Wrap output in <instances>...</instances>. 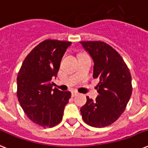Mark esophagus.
<instances>
[{"instance_id": "1", "label": "esophagus", "mask_w": 148, "mask_h": 148, "mask_svg": "<svg viewBox=\"0 0 148 148\" xmlns=\"http://www.w3.org/2000/svg\"><path fill=\"white\" fill-rule=\"evenodd\" d=\"M77 95H78V93L77 92V91H72L71 92V96L72 97H75Z\"/></svg>"}]
</instances>
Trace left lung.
Here are the masks:
<instances>
[{"mask_svg":"<svg viewBox=\"0 0 148 148\" xmlns=\"http://www.w3.org/2000/svg\"><path fill=\"white\" fill-rule=\"evenodd\" d=\"M94 60L93 77L99 78V95L87 97L81 108L84 121L95 127L113 124L124 112L132 93L131 75L117 51L103 41H81Z\"/></svg>","mask_w":148,"mask_h":148,"instance_id":"left-lung-1","label":"left lung"}]
</instances>
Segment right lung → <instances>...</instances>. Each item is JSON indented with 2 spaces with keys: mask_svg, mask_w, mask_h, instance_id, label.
Listing matches in <instances>:
<instances>
[{
  "mask_svg": "<svg viewBox=\"0 0 148 148\" xmlns=\"http://www.w3.org/2000/svg\"><path fill=\"white\" fill-rule=\"evenodd\" d=\"M71 42L45 40L24 59L17 77V96L27 116L43 127L61 121L71 92L53 89L51 80L57 77L65 51Z\"/></svg>",
  "mask_w": 148,
  "mask_h": 148,
  "instance_id": "right-lung-1",
  "label": "right lung"
}]
</instances>
